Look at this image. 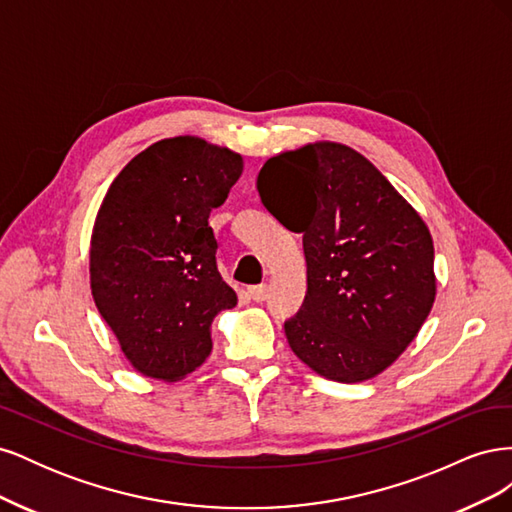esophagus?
<instances>
[{
    "label": "esophagus",
    "mask_w": 512,
    "mask_h": 512,
    "mask_svg": "<svg viewBox=\"0 0 512 512\" xmlns=\"http://www.w3.org/2000/svg\"><path fill=\"white\" fill-rule=\"evenodd\" d=\"M247 294H250V299L256 303H262L267 299V286L260 284V286H250L247 288Z\"/></svg>",
    "instance_id": "34e87169"
}]
</instances>
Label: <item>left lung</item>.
Here are the masks:
<instances>
[{
    "instance_id": "left-lung-1",
    "label": "left lung",
    "mask_w": 512,
    "mask_h": 512,
    "mask_svg": "<svg viewBox=\"0 0 512 512\" xmlns=\"http://www.w3.org/2000/svg\"><path fill=\"white\" fill-rule=\"evenodd\" d=\"M256 188L277 220L303 232L307 294L284 324L292 352L322 378H376L410 346L436 301L427 224L342 143L269 158Z\"/></svg>"
}]
</instances>
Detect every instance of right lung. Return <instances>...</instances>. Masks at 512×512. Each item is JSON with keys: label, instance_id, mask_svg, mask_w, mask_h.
<instances>
[{"label": "right lung", "instance_id": "right-lung-1", "mask_svg": "<svg viewBox=\"0 0 512 512\" xmlns=\"http://www.w3.org/2000/svg\"><path fill=\"white\" fill-rule=\"evenodd\" d=\"M243 158L198 136L134 156L108 188L89 247V282L121 352L147 378L177 382L205 363L211 322L237 305L215 265L209 213Z\"/></svg>", "mask_w": 512, "mask_h": 512}]
</instances>
